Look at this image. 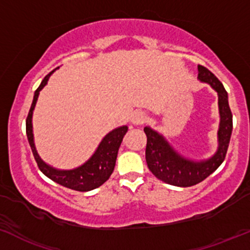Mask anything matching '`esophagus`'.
<instances>
[{
    "instance_id": "34e87169",
    "label": "esophagus",
    "mask_w": 250,
    "mask_h": 250,
    "mask_svg": "<svg viewBox=\"0 0 250 250\" xmlns=\"http://www.w3.org/2000/svg\"><path fill=\"white\" fill-rule=\"evenodd\" d=\"M146 120H147L146 114H144V112H141V111L135 112V114H134L133 117H132L133 125H144V123L146 122Z\"/></svg>"
}]
</instances>
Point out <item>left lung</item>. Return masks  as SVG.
<instances>
[{
	"label": "left lung",
	"mask_w": 250,
	"mask_h": 250,
	"mask_svg": "<svg viewBox=\"0 0 250 250\" xmlns=\"http://www.w3.org/2000/svg\"><path fill=\"white\" fill-rule=\"evenodd\" d=\"M199 79L209 83L218 93L220 125L218 130L217 153L204 162H191L181 157L160 134L149 127L144 128L147 136L146 163L149 171L163 182L177 187L195 186L208 177L224 162L232 132V114L228 101V92L213 73L204 65H198Z\"/></svg>",
	"instance_id": "obj_1"
}]
</instances>
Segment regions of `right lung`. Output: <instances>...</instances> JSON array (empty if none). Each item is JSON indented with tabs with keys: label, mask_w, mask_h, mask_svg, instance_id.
<instances>
[{
	"label": "right lung",
	"mask_w": 250,
	"mask_h": 250,
	"mask_svg": "<svg viewBox=\"0 0 250 250\" xmlns=\"http://www.w3.org/2000/svg\"><path fill=\"white\" fill-rule=\"evenodd\" d=\"M59 68V67H57ZM54 72V70H52ZM50 72L45 78L43 79L39 87L35 92V97H33L32 104H31L30 111H28L27 118H26V134H27L28 143H30L31 149H32L33 157H35L37 165H38L39 170L52 180L54 182L59 183V185L67 187L73 190L78 191H88L92 189H96L101 187L105 181L109 180L114 171L115 163H116L117 152L120 148L122 139L125 134L127 133L128 127L123 125V127L116 128L112 132H110L102 140L99 144L98 148L94 152L93 156L91 157L87 162L81 167H77L73 170H56L54 167H49L48 164L43 162L39 158L38 153L36 151L35 143H33V133H32V114L33 109L37 99H38L39 92L42 88L46 85L49 77L52 74Z\"/></svg>",
	"instance_id": "add662e5"
}]
</instances>
